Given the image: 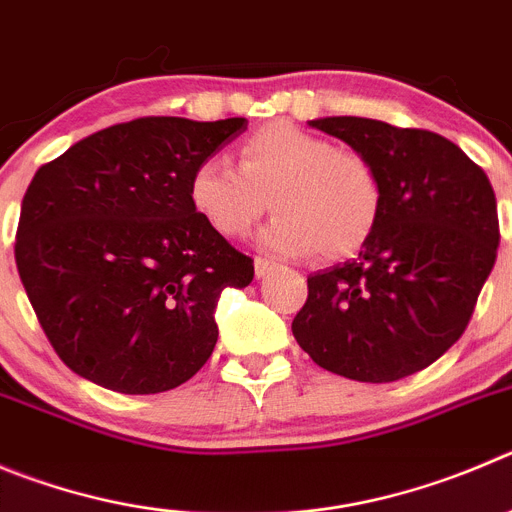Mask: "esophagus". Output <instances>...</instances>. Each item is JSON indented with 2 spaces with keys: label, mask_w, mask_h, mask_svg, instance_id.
Here are the masks:
<instances>
[{
  "label": "esophagus",
  "mask_w": 512,
  "mask_h": 512,
  "mask_svg": "<svg viewBox=\"0 0 512 512\" xmlns=\"http://www.w3.org/2000/svg\"><path fill=\"white\" fill-rule=\"evenodd\" d=\"M278 267V262H272L270 257H255V272L257 278H265V275H270L272 270Z\"/></svg>",
  "instance_id": "obj_1"
}]
</instances>
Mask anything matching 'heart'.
I'll return each mask as SVG.
<instances>
[{"mask_svg":"<svg viewBox=\"0 0 512 512\" xmlns=\"http://www.w3.org/2000/svg\"><path fill=\"white\" fill-rule=\"evenodd\" d=\"M191 202L222 237H245L272 204L262 245L278 255L318 250L328 260L358 252L381 219L379 169L356 148L288 121L257 128L240 164L209 156L191 174Z\"/></svg>","mask_w":512,"mask_h":512,"instance_id":"obj_1","label":"heart"}]
</instances>
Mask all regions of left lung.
Returning <instances> with one entry per match:
<instances>
[{
  "label": "left lung",
  "mask_w": 512,
  "mask_h": 512,
  "mask_svg": "<svg viewBox=\"0 0 512 512\" xmlns=\"http://www.w3.org/2000/svg\"><path fill=\"white\" fill-rule=\"evenodd\" d=\"M310 126L374 161L384 207L356 260L308 278L295 341L346 379L386 384L417 374L465 333L495 265L493 184L457 143L424 128L356 116Z\"/></svg>",
  "instance_id": "8db88e82"
}]
</instances>
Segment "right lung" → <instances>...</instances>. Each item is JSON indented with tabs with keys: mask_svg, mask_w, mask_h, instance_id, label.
<instances>
[{
	"mask_svg": "<svg viewBox=\"0 0 512 512\" xmlns=\"http://www.w3.org/2000/svg\"><path fill=\"white\" fill-rule=\"evenodd\" d=\"M247 128L146 116L83 138L37 169L14 242L19 278L62 364L121 394L197 374L224 288L255 262L191 202V174Z\"/></svg>",
	"mask_w": 512,
	"mask_h": 512,
	"instance_id": "obj_1",
	"label": "right lung"
}]
</instances>
